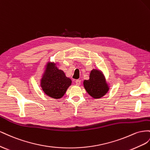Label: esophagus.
<instances>
[{
    "label": "esophagus",
    "mask_w": 150,
    "mask_h": 150,
    "mask_svg": "<svg viewBox=\"0 0 150 150\" xmlns=\"http://www.w3.org/2000/svg\"><path fill=\"white\" fill-rule=\"evenodd\" d=\"M75 83L76 85H78V86H79V85L81 84V80H76L75 81Z\"/></svg>",
    "instance_id": "1"
}]
</instances>
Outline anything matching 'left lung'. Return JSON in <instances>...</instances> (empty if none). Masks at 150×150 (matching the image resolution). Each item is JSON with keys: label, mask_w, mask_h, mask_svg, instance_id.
Instances as JSON below:
<instances>
[{"label": "left lung", "mask_w": 150, "mask_h": 150, "mask_svg": "<svg viewBox=\"0 0 150 150\" xmlns=\"http://www.w3.org/2000/svg\"><path fill=\"white\" fill-rule=\"evenodd\" d=\"M83 86L87 93L94 99H99L105 96L109 90L108 83L102 72L93 69L89 79L83 81Z\"/></svg>", "instance_id": "left-lung-1"}]
</instances>
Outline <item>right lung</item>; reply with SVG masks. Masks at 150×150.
<instances>
[{
    "label": "right lung",
    "instance_id": "1",
    "mask_svg": "<svg viewBox=\"0 0 150 150\" xmlns=\"http://www.w3.org/2000/svg\"><path fill=\"white\" fill-rule=\"evenodd\" d=\"M41 80V87L45 94L53 98L60 99L71 84V80L65 73L59 70L55 63L48 62Z\"/></svg>",
    "mask_w": 150,
    "mask_h": 150
}]
</instances>
